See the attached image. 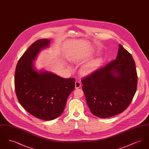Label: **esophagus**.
Instances as JSON below:
<instances>
[{
  "label": "esophagus",
  "mask_w": 149,
  "mask_h": 149,
  "mask_svg": "<svg viewBox=\"0 0 149 149\" xmlns=\"http://www.w3.org/2000/svg\"><path fill=\"white\" fill-rule=\"evenodd\" d=\"M81 83H80L79 81H75V88H76V89L80 88V87L81 86Z\"/></svg>",
  "instance_id": "obj_1"
}]
</instances>
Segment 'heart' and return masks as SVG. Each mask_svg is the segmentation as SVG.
<instances>
[{
    "mask_svg": "<svg viewBox=\"0 0 149 149\" xmlns=\"http://www.w3.org/2000/svg\"><path fill=\"white\" fill-rule=\"evenodd\" d=\"M102 62H103L102 58H97V59L95 60L94 61H93L92 62L86 65L82 68L81 71L83 73H85V74L91 72L94 69H95V68L99 66L102 63Z\"/></svg>",
    "mask_w": 149,
    "mask_h": 149,
    "instance_id": "heart-1",
    "label": "heart"
}]
</instances>
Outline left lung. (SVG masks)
Masks as SVG:
<instances>
[{"label": "left lung", "mask_w": 149, "mask_h": 149, "mask_svg": "<svg viewBox=\"0 0 149 149\" xmlns=\"http://www.w3.org/2000/svg\"><path fill=\"white\" fill-rule=\"evenodd\" d=\"M92 113L109 118L123 112L130 104L137 85L132 55L120 44L116 58L81 80Z\"/></svg>", "instance_id": "left-lung-1"}]
</instances>
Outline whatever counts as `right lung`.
<instances>
[{
  "instance_id": "right-lung-1",
  "label": "right lung",
  "mask_w": 149,
  "mask_h": 149,
  "mask_svg": "<svg viewBox=\"0 0 149 149\" xmlns=\"http://www.w3.org/2000/svg\"><path fill=\"white\" fill-rule=\"evenodd\" d=\"M50 43L44 38L32 43L19 58L14 77L15 93L21 105L29 113L45 120L55 119L63 113L75 82L74 78H61L35 68L33 61Z\"/></svg>"
}]
</instances>
